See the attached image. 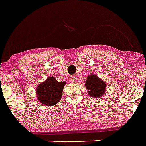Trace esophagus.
<instances>
[{"mask_svg": "<svg viewBox=\"0 0 146 146\" xmlns=\"http://www.w3.org/2000/svg\"><path fill=\"white\" fill-rule=\"evenodd\" d=\"M70 81H71V82H73V83H76V77H75V76H71V77H70Z\"/></svg>", "mask_w": 146, "mask_h": 146, "instance_id": "1", "label": "esophagus"}]
</instances>
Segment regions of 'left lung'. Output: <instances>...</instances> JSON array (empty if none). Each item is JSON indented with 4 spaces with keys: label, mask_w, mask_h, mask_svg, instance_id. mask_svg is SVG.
<instances>
[{
    "label": "left lung",
    "mask_w": 146,
    "mask_h": 146,
    "mask_svg": "<svg viewBox=\"0 0 146 146\" xmlns=\"http://www.w3.org/2000/svg\"><path fill=\"white\" fill-rule=\"evenodd\" d=\"M107 85L104 80L98 77L97 75L90 74L87 76L85 87L88 94L93 98H100L104 96L107 91Z\"/></svg>",
    "instance_id": "obj_1"
}]
</instances>
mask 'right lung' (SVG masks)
Here are the masks:
<instances>
[{
	"label": "right lung",
	"mask_w": 146,
	"mask_h": 146,
	"mask_svg": "<svg viewBox=\"0 0 146 146\" xmlns=\"http://www.w3.org/2000/svg\"><path fill=\"white\" fill-rule=\"evenodd\" d=\"M65 81L59 82L53 76H50L36 86V99L41 104L47 107L55 105L62 99Z\"/></svg>",
	"instance_id": "obj_1"
}]
</instances>
